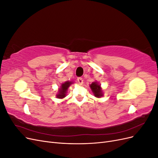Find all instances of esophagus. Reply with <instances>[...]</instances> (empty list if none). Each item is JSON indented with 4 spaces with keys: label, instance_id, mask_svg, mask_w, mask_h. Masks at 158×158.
I'll list each match as a JSON object with an SVG mask.
<instances>
[{
    "label": "esophagus",
    "instance_id": "34e87169",
    "mask_svg": "<svg viewBox=\"0 0 158 158\" xmlns=\"http://www.w3.org/2000/svg\"><path fill=\"white\" fill-rule=\"evenodd\" d=\"M78 82L80 84H82L83 83V80H82V78H78Z\"/></svg>",
    "mask_w": 158,
    "mask_h": 158
}]
</instances>
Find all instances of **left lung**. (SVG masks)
I'll return each mask as SVG.
<instances>
[{"label": "left lung", "mask_w": 158, "mask_h": 158, "mask_svg": "<svg viewBox=\"0 0 158 158\" xmlns=\"http://www.w3.org/2000/svg\"><path fill=\"white\" fill-rule=\"evenodd\" d=\"M89 87L92 89V92L95 98H100L103 96V89L101 87V84H99L97 81L93 82L92 84L89 85Z\"/></svg>", "instance_id": "8db88e82"}]
</instances>
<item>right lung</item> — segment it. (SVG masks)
Masks as SVG:
<instances>
[{"instance_id": "1", "label": "right lung", "mask_w": 158, "mask_h": 158, "mask_svg": "<svg viewBox=\"0 0 158 158\" xmlns=\"http://www.w3.org/2000/svg\"><path fill=\"white\" fill-rule=\"evenodd\" d=\"M74 82L71 81H66L65 82L63 83L60 85V87L58 89V93L56 95L57 98L63 99L66 97V93H67L68 88L70 86L71 84H73Z\"/></svg>"}]
</instances>
